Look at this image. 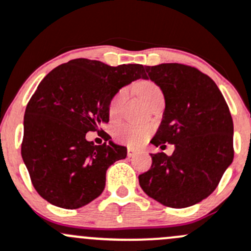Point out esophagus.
I'll list each match as a JSON object with an SVG mask.
<instances>
[{
	"label": "esophagus",
	"mask_w": 251,
	"mask_h": 251,
	"mask_svg": "<svg viewBox=\"0 0 251 251\" xmlns=\"http://www.w3.org/2000/svg\"><path fill=\"white\" fill-rule=\"evenodd\" d=\"M136 154H138V151H136V150L132 149V148H128L127 149V156L128 157H133Z\"/></svg>",
	"instance_id": "obj_1"
}]
</instances>
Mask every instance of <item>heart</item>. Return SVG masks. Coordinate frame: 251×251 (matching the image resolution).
Masks as SVG:
<instances>
[{
    "instance_id": "heart-1",
    "label": "heart",
    "mask_w": 251,
    "mask_h": 251,
    "mask_svg": "<svg viewBox=\"0 0 251 251\" xmlns=\"http://www.w3.org/2000/svg\"><path fill=\"white\" fill-rule=\"evenodd\" d=\"M137 94L141 97L142 101L144 103L149 105L157 99L159 96H162L160 88L152 81H143L137 86ZM127 95L126 89H121L117 94L114 95L109 102V107H108V114L110 119H117L120 113L121 105ZM152 133L151 126L148 125H131V124H124V125L118 126L114 130V137L118 142L125 144V146L131 148H137L144 143Z\"/></svg>"
}]
</instances>
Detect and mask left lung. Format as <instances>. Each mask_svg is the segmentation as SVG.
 Listing matches in <instances>:
<instances>
[{
    "mask_svg": "<svg viewBox=\"0 0 251 251\" xmlns=\"http://www.w3.org/2000/svg\"><path fill=\"white\" fill-rule=\"evenodd\" d=\"M144 68L166 103L151 143L176 148L171 156L151 154V167L138 176L139 185L166 207H190L214 191L233 160L230 109L214 80L197 68L181 63Z\"/></svg>",
    "mask_w": 251,
    "mask_h": 251,
    "instance_id": "8db88e82",
    "label": "left lung"
}]
</instances>
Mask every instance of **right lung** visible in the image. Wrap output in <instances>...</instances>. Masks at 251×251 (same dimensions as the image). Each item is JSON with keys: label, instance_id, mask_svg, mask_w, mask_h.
I'll use <instances>...</instances> for the list:
<instances>
[{"label": "right lung", "instance_id": "obj_1", "mask_svg": "<svg viewBox=\"0 0 251 251\" xmlns=\"http://www.w3.org/2000/svg\"><path fill=\"white\" fill-rule=\"evenodd\" d=\"M146 71L138 63L108 66L88 59L57 66L39 83L26 105L21 156L36 191L46 201L77 209L102 194L105 172L125 159V147L95 146L89 131L109 121L110 100ZM103 132V131H102ZM105 141L110 138L103 132Z\"/></svg>", "mask_w": 251, "mask_h": 251}]
</instances>
